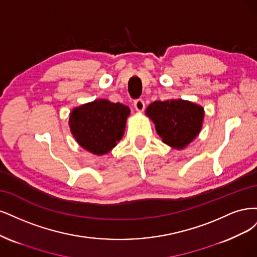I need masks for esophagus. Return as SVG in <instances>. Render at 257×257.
Here are the masks:
<instances>
[{
    "label": "esophagus",
    "instance_id": "1",
    "mask_svg": "<svg viewBox=\"0 0 257 257\" xmlns=\"http://www.w3.org/2000/svg\"><path fill=\"white\" fill-rule=\"evenodd\" d=\"M134 105L136 107V110L138 112H142L144 109H145V103L143 101V99H137V100H135L134 102Z\"/></svg>",
    "mask_w": 257,
    "mask_h": 257
}]
</instances>
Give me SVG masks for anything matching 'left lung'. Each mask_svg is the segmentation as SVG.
Here are the masks:
<instances>
[{"label": "left lung", "mask_w": 257, "mask_h": 257, "mask_svg": "<svg viewBox=\"0 0 257 257\" xmlns=\"http://www.w3.org/2000/svg\"><path fill=\"white\" fill-rule=\"evenodd\" d=\"M146 115L154 121L163 143L183 150L200 134L204 109L191 101L170 99L151 103L146 109Z\"/></svg>", "instance_id": "obj_1"}]
</instances>
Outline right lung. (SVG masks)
<instances>
[{
    "instance_id": "obj_1",
    "label": "right lung",
    "mask_w": 257,
    "mask_h": 257,
    "mask_svg": "<svg viewBox=\"0 0 257 257\" xmlns=\"http://www.w3.org/2000/svg\"><path fill=\"white\" fill-rule=\"evenodd\" d=\"M129 115V106L97 99L74 107L69 116V127L80 146L101 156L117 145L123 136Z\"/></svg>"
}]
</instances>
